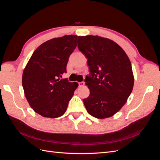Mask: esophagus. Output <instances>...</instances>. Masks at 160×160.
Listing matches in <instances>:
<instances>
[{
	"label": "esophagus",
	"mask_w": 160,
	"mask_h": 160,
	"mask_svg": "<svg viewBox=\"0 0 160 160\" xmlns=\"http://www.w3.org/2000/svg\"><path fill=\"white\" fill-rule=\"evenodd\" d=\"M78 84H79V87H82V86H84L85 85L84 82H79V83H78Z\"/></svg>",
	"instance_id": "obj_1"
}]
</instances>
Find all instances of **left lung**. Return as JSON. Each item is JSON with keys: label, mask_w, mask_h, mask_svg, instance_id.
<instances>
[{"label": "left lung", "mask_w": 160, "mask_h": 160, "mask_svg": "<svg viewBox=\"0 0 160 160\" xmlns=\"http://www.w3.org/2000/svg\"><path fill=\"white\" fill-rule=\"evenodd\" d=\"M77 46L88 59L91 74L85 80L90 90L83 99L87 111L98 119L110 118L122 108L133 90L129 57L117 43L97 35L78 37Z\"/></svg>", "instance_id": "obj_1"}]
</instances>
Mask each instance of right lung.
I'll return each mask as SVG.
<instances>
[{
	"instance_id": "right-lung-1",
	"label": "right lung",
	"mask_w": 160,
	"mask_h": 160,
	"mask_svg": "<svg viewBox=\"0 0 160 160\" xmlns=\"http://www.w3.org/2000/svg\"><path fill=\"white\" fill-rule=\"evenodd\" d=\"M77 36L65 35L43 42L34 51L24 69L22 84L31 108L42 117L63 115L78 87L77 82L61 79L67 72L70 55L77 47Z\"/></svg>"
}]
</instances>
